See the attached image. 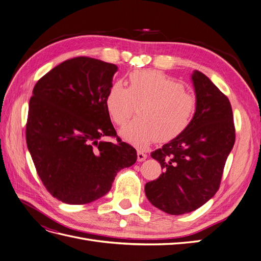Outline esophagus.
<instances>
[{"label": "esophagus", "instance_id": "34e87169", "mask_svg": "<svg viewBox=\"0 0 261 261\" xmlns=\"http://www.w3.org/2000/svg\"><path fill=\"white\" fill-rule=\"evenodd\" d=\"M146 158H147V154H146V153H144V152L141 151V150L138 151V161H139V162L145 161Z\"/></svg>", "mask_w": 261, "mask_h": 261}]
</instances>
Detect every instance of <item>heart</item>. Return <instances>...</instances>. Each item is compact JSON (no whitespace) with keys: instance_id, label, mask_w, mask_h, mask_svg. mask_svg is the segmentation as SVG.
Here are the masks:
<instances>
[{"instance_id":"obj_1","label":"heart","mask_w":261,"mask_h":261,"mask_svg":"<svg viewBox=\"0 0 261 261\" xmlns=\"http://www.w3.org/2000/svg\"><path fill=\"white\" fill-rule=\"evenodd\" d=\"M129 88L115 82L106 105L117 126H123L139 106V115L120 131L121 137L145 148L153 141L169 142L184 133L193 119L196 100L184 85L162 72L141 70L129 76Z\"/></svg>"}]
</instances>
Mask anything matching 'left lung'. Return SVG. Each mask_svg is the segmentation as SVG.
I'll return each mask as SVG.
<instances>
[{
    "mask_svg": "<svg viewBox=\"0 0 261 261\" xmlns=\"http://www.w3.org/2000/svg\"><path fill=\"white\" fill-rule=\"evenodd\" d=\"M192 82L193 119L184 133L151 152L164 172L145 186L152 205L173 215L194 211L215 195L236 140L228 98L200 71L194 70Z\"/></svg>",
    "mask_w": 261,
    "mask_h": 261,
    "instance_id": "8db88e82",
    "label": "left lung"
}]
</instances>
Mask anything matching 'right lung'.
<instances>
[{
    "instance_id": "obj_1",
    "label": "right lung",
    "mask_w": 261,
    "mask_h": 261,
    "mask_svg": "<svg viewBox=\"0 0 261 261\" xmlns=\"http://www.w3.org/2000/svg\"><path fill=\"white\" fill-rule=\"evenodd\" d=\"M117 69L79 56L54 67L34 86L28 148L43 186L65 203L84 205L102 197L120 169L137 162V150L117 138L106 105Z\"/></svg>"
}]
</instances>
